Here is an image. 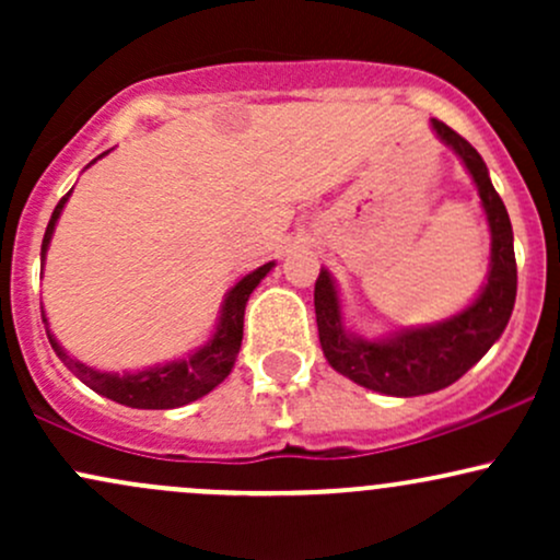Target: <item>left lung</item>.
Here are the masks:
<instances>
[{
    "instance_id": "1",
    "label": "left lung",
    "mask_w": 560,
    "mask_h": 560,
    "mask_svg": "<svg viewBox=\"0 0 560 560\" xmlns=\"http://www.w3.org/2000/svg\"><path fill=\"white\" fill-rule=\"evenodd\" d=\"M432 131L447 144L477 184L490 226V271L471 305L429 326H405L382 339H365L345 326L342 302L331 273L316 279V324L320 350L334 371L365 389L392 397H416L445 389L479 363L505 331L516 302V255L508 210L490 182L485 160L453 128L432 118Z\"/></svg>"
}]
</instances>
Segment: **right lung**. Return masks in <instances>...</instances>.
<instances>
[{"label":"right lung","instance_id":"1","mask_svg":"<svg viewBox=\"0 0 560 560\" xmlns=\"http://www.w3.org/2000/svg\"><path fill=\"white\" fill-rule=\"evenodd\" d=\"M102 155H107V152H102ZM96 160H92V163H96ZM68 197L70 191L60 199V202H57L55 213L49 218V226L44 231L42 266H44V258H47L49 242H52L57 218H60L62 208H66ZM273 266L276 262L271 260L266 262V266L255 268L253 273L242 276V279L229 289L226 298H223L215 331L210 334V339L202 347H197V350L189 352L186 358H178V361L150 365V369L133 371V374H128V371L126 374H113V371H100V369H92V365L75 361V358H70L68 352L62 350V345L57 342L55 334L49 331V320L44 316V311H42V320L44 326H47L49 345H52L57 358H60V361L66 363L89 389H94L96 395L107 397V400H115L120 405H128V408H144V410L182 408V405H189L199 400V397L208 395L210 389H215L218 384L231 374L242 347L244 307H247L249 294L255 292V287L266 279Z\"/></svg>","mask_w":560,"mask_h":560}]
</instances>
